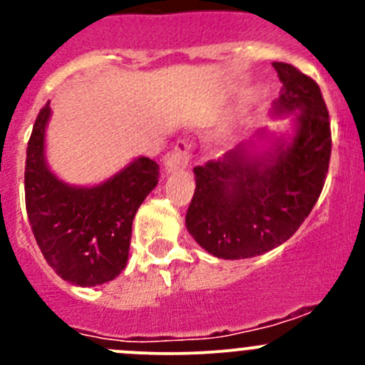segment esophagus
Wrapping results in <instances>:
<instances>
[{
  "mask_svg": "<svg viewBox=\"0 0 365 365\" xmlns=\"http://www.w3.org/2000/svg\"><path fill=\"white\" fill-rule=\"evenodd\" d=\"M190 157H192V143L189 139H180L175 148L165 155L164 165L169 173L178 171V169L187 168Z\"/></svg>",
  "mask_w": 365,
  "mask_h": 365,
  "instance_id": "34e87169",
  "label": "esophagus"
}]
</instances>
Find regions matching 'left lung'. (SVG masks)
I'll return each mask as SVG.
<instances>
[{"label":"left lung","mask_w":365,"mask_h":365,"mask_svg":"<svg viewBox=\"0 0 365 365\" xmlns=\"http://www.w3.org/2000/svg\"><path fill=\"white\" fill-rule=\"evenodd\" d=\"M272 65L282 83L274 114L297 113L295 135L277 139L263 153L240 143L222 159L194 168L187 230L222 259L259 256L289 240L318 201L329 173L332 135L322 90L293 65Z\"/></svg>","instance_id":"obj_1"}]
</instances>
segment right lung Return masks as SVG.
<instances>
[{"instance_id": "obj_1", "label": "right lung", "mask_w": 365, "mask_h": 365, "mask_svg": "<svg viewBox=\"0 0 365 365\" xmlns=\"http://www.w3.org/2000/svg\"><path fill=\"white\" fill-rule=\"evenodd\" d=\"M47 102L26 150V212L49 267L77 286H98L121 274L128 259L132 220L159 183V164L148 157L93 187L61 182L46 162Z\"/></svg>"}]
</instances>
